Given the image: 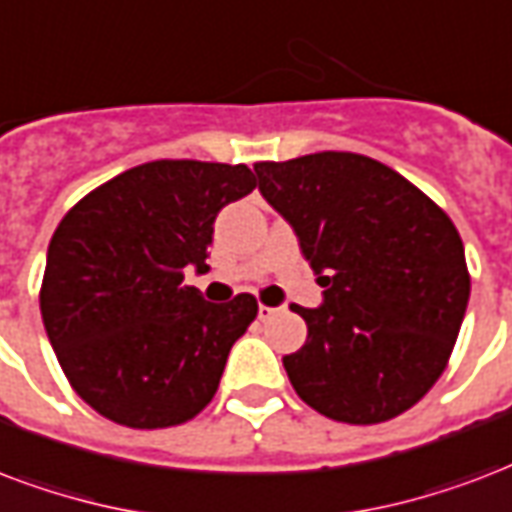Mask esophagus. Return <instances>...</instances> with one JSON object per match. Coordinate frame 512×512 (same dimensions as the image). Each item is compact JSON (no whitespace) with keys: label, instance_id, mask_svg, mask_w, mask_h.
I'll return each mask as SVG.
<instances>
[{"label":"esophagus","instance_id":"obj_1","mask_svg":"<svg viewBox=\"0 0 512 512\" xmlns=\"http://www.w3.org/2000/svg\"><path fill=\"white\" fill-rule=\"evenodd\" d=\"M280 313L278 307H270V305H259V321H270L272 315Z\"/></svg>","mask_w":512,"mask_h":512}]
</instances>
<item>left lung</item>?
I'll return each mask as SVG.
<instances>
[{"instance_id": "1", "label": "left lung", "mask_w": 512, "mask_h": 512, "mask_svg": "<svg viewBox=\"0 0 512 512\" xmlns=\"http://www.w3.org/2000/svg\"><path fill=\"white\" fill-rule=\"evenodd\" d=\"M264 199L294 226L324 286L307 343L283 356L299 399L343 424H383L437 383L459 337L470 270L443 207L348 151L259 161Z\"/></svg>"}]
</instances>
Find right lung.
<instances>
[{
	"instance_id": "obj_1",
	"label": "right lung",
	"mask_w": 512,
	"mask_h": 512,
	"mask_svg": "<svg viewBox=\"0 0 512 512\" xmlns=\"http://www.w3.org/2000/svg\"><path fill=\"white\" fill-rule=\"evenodd\" d=\"M256 188L245 164L161 159L69 207L48 245L42 324L86 405L129 429L199 416L259 302H207L186 267L207 270L221 207Z\"/></svg>"
}]
</instances>
